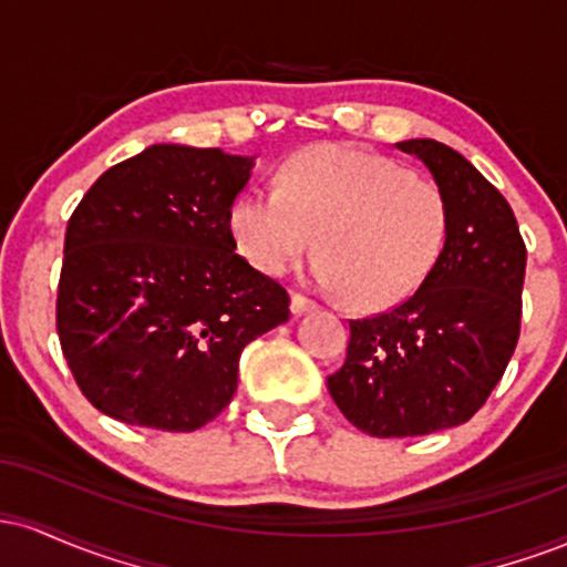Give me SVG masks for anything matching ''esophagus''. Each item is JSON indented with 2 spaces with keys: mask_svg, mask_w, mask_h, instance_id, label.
<instances>
[{
  "mask_svg": "<svg viewBox=\"0 0 567 567\" xmlns=\"http://www.w3.org/2000/svg\"><path fill=\"white\" fill-rule=\"evenodd\" d=\"M315 301H311V298H306V296H301V292H292L290 296V311L292 315H306V311H311L315 309Z\"/></svg>",
  "mask_w": 567,
  "mask_h": 567,
  "instance_id": "obj_1",
  "label": "esophagus"
}]
</instances>
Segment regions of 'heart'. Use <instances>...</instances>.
Here are the masks:
<instances>
[{
    "label": "heart",
    "instance_id": "heart-1",
    "mask_svg": "<svg viewBox=\"0 0 567 567\" xmlns=\"http://www.w3.org/2000/svg\"><path fill=\"white\" fill-rule=\"evenodd\" d=\"M451 210L442 188L400 162L349 143H315L279 171V188H250L229 213L239 252L285 275L315 245L311 282L357 311L408 301L445 250Z\"/></svg>",
    "mask_w": 567,
    "mask_h": 567
}]
</instances>
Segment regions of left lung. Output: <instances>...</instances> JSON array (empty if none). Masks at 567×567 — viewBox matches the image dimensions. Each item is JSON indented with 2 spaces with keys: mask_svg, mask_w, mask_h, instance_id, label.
<instances>
[{
  "mask_svg": "<svg viewBox=\"0 0 567 567\" xmlns=\"http://www.w3.org/2000/svg\"><path fill=\"white\" fill-rule=\"evenodd\" d=\"M415 154L451 210L445 250L408 301L349 320V349L328 379L338 410L373 437H419L466 424L509 365L523 317L525 250L509 202L445 143Z\"/></svg>",
  "mask_w": 567,
  "mask_h": 567,
  "instance_id": "8db88e82",
  "label": "left lung"
}]
</instances>
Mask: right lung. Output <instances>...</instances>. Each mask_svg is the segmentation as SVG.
Wrapping results in <instances>:
<instances>
[{
	"instance_id": "right-lung-1",
	"label": "right lung",
	"mask_w": 567,
	"mask_h": 567,
	"mask_svg": "<svg viewBox=\"0 0 567 567\" xmlns=\"http://www.w3.org/2000/svg\"><path fill=\"white\" fill-rule=\"evenodd\" d=\"M252 157L157 143L71 213L55 324L76 386L133 426L194 432L231 402L239 354L288 322L282 285L237 256Z\"/></svg>"
}]
</instances>
